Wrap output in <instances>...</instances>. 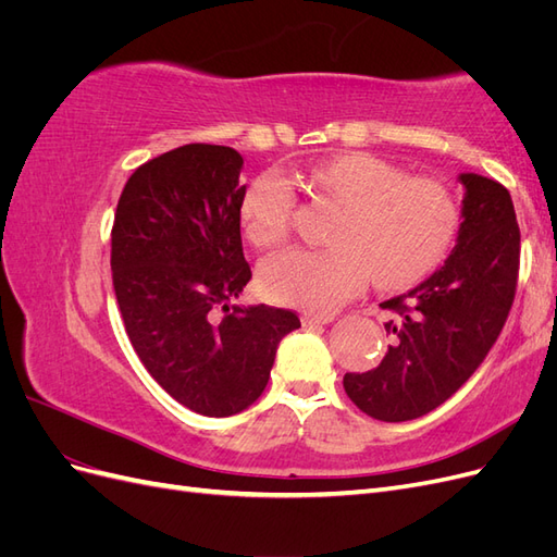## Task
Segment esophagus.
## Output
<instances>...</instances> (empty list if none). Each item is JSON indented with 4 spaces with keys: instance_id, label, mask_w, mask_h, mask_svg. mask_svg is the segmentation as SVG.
<instances>
[{
    "instance_id": "esophagus-1",
    "label": "esophagus",
    "mask_w": 557,
    "mask_h": 557,
    "mask_svg": "<svg viewBox=\"0 0 557 557\" xmlns=\"http://www.w3.org/2000/svg\"><path fill=\"white\" fill-rule=\"evenodd\" d=\"M334 315L336 313H313V311H309V313H305L301 315V320H305V325H327V323H332L334 320Z\"/></svg>"
}]
</instances>
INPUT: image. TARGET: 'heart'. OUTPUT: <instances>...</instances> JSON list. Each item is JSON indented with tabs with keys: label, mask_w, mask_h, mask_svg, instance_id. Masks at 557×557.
Returning <instances> with one entry per match:
<instances>
[{
	"label": "heart",
	"mask_w": 557,
	"mask_h": 557,
	"mask_svg": "<svg viewBox=\"0 0 557 557\" xmlns=\"http://www.w3.org/2000/svg\"><path fill=\"white\" fill-rule=\"evenodd\" d=\"M315 195L342 213L330 230V248H288L260 264V288L283 305L332 311L356 297L369 281L399 288L444 258L458 205L444 183L407 176L399 166L369 153H344L309 172ZM297 195L283 174L252 181L244 197L246 237L260 248L288 239Z\"/></svg>",
	"instance_id": "obj_1"
}]
</instances>
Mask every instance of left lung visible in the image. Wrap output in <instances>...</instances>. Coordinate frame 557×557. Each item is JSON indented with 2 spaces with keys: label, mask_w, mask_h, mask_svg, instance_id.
Returning a JSON list of instances; mask_svg holds the SVG:
<instances>
[{
  "label": "left lung",
  "mask_w": 557,
  "mask_h": 557,
  "mask_svg": "<svg viewBox=\"0 0 557 557\" xmlns=\"http://www.w3.org/2000/svg\"><path fill=\"white\" fill-rule=\"evenodd\" d=\"M462 223L442 269L383 301L395 336L372 372L344 376L350 401L385 423L430 413L476 372L507 323L518 283L520 230L509 190L460 174Z\"/></svg>",
  "instance_id": "left-lung-1"
}]
</instances>
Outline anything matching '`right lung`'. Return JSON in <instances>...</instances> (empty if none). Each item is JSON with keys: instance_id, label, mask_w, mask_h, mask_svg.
<instances>
[{"instance_id": "add662e5", "label": "right lung", "mask_w": 557, "mask_h": 557, "mask_svg": "<svg viewBox=\"0 0 557 557\" xmlns=\"http://www.w3.org/2000/svg\"><path fill=\"white\" fill-rule=\"evenodd\" d=\"M244 158L188 144L137 166L111 230L113 290L139 360L195 413L225 418L267 387L295 311L237 307L250 281L242 246Z\"/></svg>"}]
</instances>
